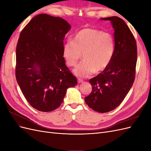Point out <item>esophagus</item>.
I'll list each match as a JSON object with an SVG mask.
<instances>
[{
    "instance_id": "1",
    "label": "esophagus",
    "mask_w": 151,
    "mask_h": 151,
    "mask_svg": "<svg viewBox=\"0 0 151 151\" xmlns=\"http://www.w3.org/2000/svg\"><path fill=\"white\" fill-rule=\"evenodd\" d=\"M77 81H78V83H83V82L84 81H83V79L78 78V79H77Z\"/></svg>"
}]
</instances>
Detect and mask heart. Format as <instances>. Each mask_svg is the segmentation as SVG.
<instances>
[{
    "label": "heart",
    "instance_id": "heart-1",
    "mask_svg": "<svg viewBox=\"0 0 151 151\" xmlns=\"http://www.w3.org/2000/svg\"><path fill=\"white\" fill-rule=\"evenodd\" d=\"M114 52L115 40L112 35L89 28L77 32L74 41H67L63 47V58L70 67L75 66L83 53L84 60L74 70L75 74L81 77L104 70L110 63Z\"/></svg>",
    "mask_w": 151,
    "mask_h": 151
}]
</instances>
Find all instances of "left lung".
<instances>
[{"mask_svg": "<svg viewBox=\"0 0 151 151\" xmlns=\"http://www.w3.org/2000/svg\"><path fill=\"white\" fill-rule=\"evenodd\" d=\"M101 19L110 21L115 29V52L109 65L89 80L92 92L84 100L95 111L106 113L119 106L133 85L137 50L134 35L124 21L116 16Z\"/></svg>", "mask_w": 151, "mask_h": 151, "instance_id": "8db88e82", "label": "left lung"}]
</instances>
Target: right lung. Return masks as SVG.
Returning a JSON list of instances; mask_svg holds the SVG:
<instances>
[{
    "label": "right lung",
    "instance_id": "obj_1",
    "mask_svg": "<svg viewBox=\"0 0 151 151\" xmlns=\"http://www.w3.org/2000/svg\"><path fill=\"white\" fill-rule=\"evenodd\" d=\"M70 29V25L62 18L41 14L20 33L16 80L27 101L38 111L58 108L67 89L77 84L63 56V41Z\"/></svg>",
    "mask_w": 151,
    "mask_h": 151
}]
</instances>
